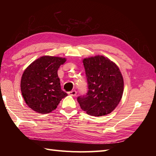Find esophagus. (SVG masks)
Segmentation results:
<instances>
[{"instance_id": "34e87169", "label": "esophagus", "mask_w": 156, "mask_h": 156, "mask_svg": "<svg viewBox=\"0 0 156 156\" xmlns=\"http://www.w3.org/2000/svg\"><path fill=\"white\" fill-rule=\"evenodd\" d=\"M68 94L69 95L73 96V97H74V96H76V94H77V92H76V90H72L70 92H68Z\"/></svg>"}]
</instances>
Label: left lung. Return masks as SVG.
<instances>
[{"mask_svg": "<svg viewBox=\"0 0 156 156\" xmlns=\"http://www.w3.org/2000/svg\"><path fill=\"white\" fill-rule=\"evenodd\" d=\"M83 64L88 90L77 98L81 108L88 115H108L120 102L123 92V78L115 63L102 55L85 58Z\"/></svg>", "mask_w": 156, "mask_h": 156, "instance_id": "8db88e82", "label": "left lung"}]
</instances>
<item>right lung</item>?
<instances>
[{
  "instance_id": "right-lung-1",
  "label": "right lung",
  "mask_w": 156,
  "mask_h": 156,
  "mask_svg": "<svg viewBox=\"0 0 156 156\" xmlns=\"http://www.w3.org/2000/svg\"><path fill=\"white\" fill-rule=\"evenodd\" d=\"M65 58L43 56L29 65L23 72L21 90L29 107L41 114L51 112L67 93L61 89L58 69Z\"/></svg>"
}]
</instances>
